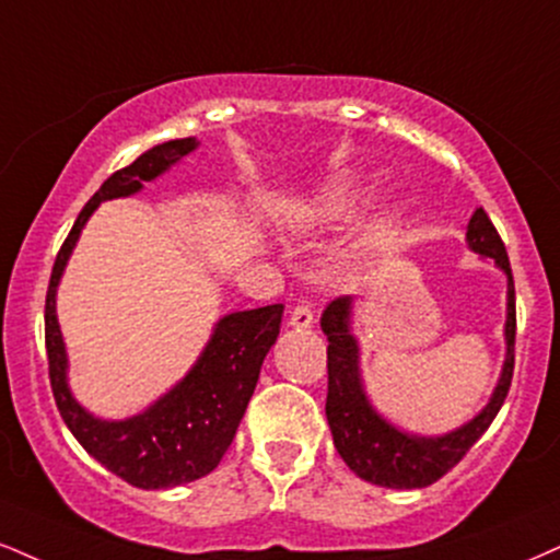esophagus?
<instances>
[{
	"mask_svg": "<svg viewBox=\"0 0 560 560\" xmlns=\"http://www.w3.org/2000/svg\"><path fill=\"white\" fill-rule=\"evenodd\" d=\"M313 307L310 305H294L292 315H289V326L294 328H310L313 326Z\"/></svg>",
	"mask_w": 560,
	"mask_h": 560,
	"instance_id": "obj_1",
	"label": "esophagus"
}]
</instances>
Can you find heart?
<instances>
[{
	"mask_svg": "<svg viewBox=\"0 0 560 560\" xmlns=\"http://www.w3.org/2000/svg\"><path fill=\"white\" fill-rule=\"evenodd\" d=\"M349 203H352V198H349L347 190H334L320 203V215L323 219H339V215L349 211Z\"/></svg>",
	"mask_w": 560,
	"mask_h": 560,
	"instance_id": "1",
	"label": "heart"
}]
</instances>
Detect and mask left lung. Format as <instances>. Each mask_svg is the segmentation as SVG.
<instances>
[{
    "label": "left lung",
    "instance_id": "8db88e82",
    "mask_svg": "<svg viewBox=\"0 0 560 560\" xmlns=\"http://www.w3.org/2000/svg\"><path fill=\"white\" fill-rule=\"evenodd\" d=\"M467 242L475 253L493 258L498 268L509 276V318H506V365L501 381L493 390V399L475 417L454 433L441 438L407 435L370 407L357 370V341L349 334V298L328 302L320 315V328L328 336V396L326 417L331 425L334 446L347 467L362 480L381 485V488H428L441 480L448 469H454L467 451L480 441V435L495 420L498 409L506 401V394L514 378V341H516V298L514 276L501 234L490 221V215L477 208L467 226Z\"/></svg>",
    "mask_w": 560,
    "mask_h": 560
}]
</instances>
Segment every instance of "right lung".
Masks as SVG:
<instances>
[{
    "label": "right lung",
    "mask_w": 560,
    "mask_h": 560,
    "mask_svg": "<svg viewBox=\"0 0 560 560\" xmlns=\"http://www.w3.org/2000/svg\"><path fill=\"white\" fill-rule=\"evenodd\" d=\"M198 145L195 138L153 145L130 166L114 172L88 200L54 260L44 307L49 381L65 425L78 443L109 472L143 490L174 488L200 480L219 467L232 446L242 415L250 401L260 365L281 328L284 305L242 310L215 323L211 341L190 373L143 415L122 422H104L88 415L67 388V357L57 323V284L88 215L101 200L138 192L143 182L156 179L174 161Z\"/></svg>",
    "instance_id": "right-lung-1"
}]
</instances>
